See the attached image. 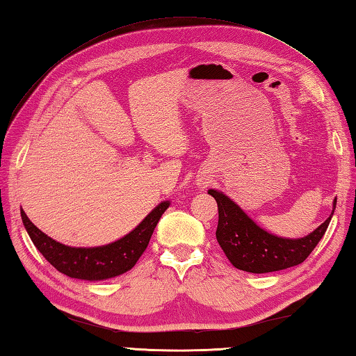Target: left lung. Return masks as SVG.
Wrapping results in <instances>:
<instances>
[{
  "label": "left lung",
  "mask_w": 356,
  "mask_h": 356,
  "mask_svg": "<svg viewBox=\"0 0 356 356\" xmlns=\"http://www.w3.org/2000/svg\"><path fill=\"white\" fill-rule=\"evenodd\" d=\"M217 202L218 225L216 237L225 255L237 269L264 274L303 263L326 232L332 216L309 236L282 238L261 229L231 199L216 190L208 191ZM337 199L334 200V209ZM334 214V211H332Z\"/></svg>",
  "instance_id": "left-lung-1"
}]
</instances>
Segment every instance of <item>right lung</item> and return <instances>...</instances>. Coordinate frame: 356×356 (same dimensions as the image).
Wrapping results in <instances>:
<instances>
[{
	"label": "right lung",
	"mask_w": 356,
	"mask_h": 356,
	"mask_svg": "<svg viewBox=\"0 0 356 356\" xmlns=\"http://www.w3.org/2000/svg\"><path fill=\"white\" fill-rule=\"evenodd\" d=\"M168 205V202H162L143 218L138 228L115 243L99 248H70L58 243L38 229L22 209L21 217L33 245L53 268L72 278L93 282L120 275L134 266L147 249L159 218Z\"/></svg>",
	"instance_id": "right-lung-1"
}]
</instances>
